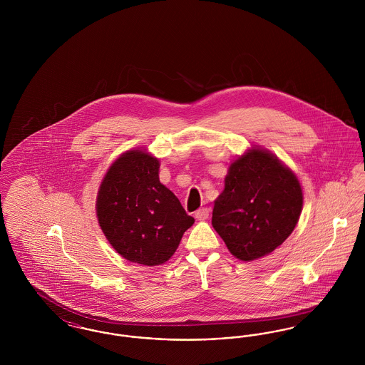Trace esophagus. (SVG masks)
I'll return each mask as SVG.
<instances>
[{
	"label": "esophagus",
	"instance_id": "esophagus-1",
	"mask_svg": "<svg viewBox=\"0 0 365 365\" xmlns=\"http://www.w3.org/2000/svg\"><path fill=\"white\" fill-rule=\"evenodd\" d=\"M195 219L197 220H205L209 217V209L208 208H200L195 212Z\"/></svg>",
	"mask_w": 365,
	"mask_h": 365
}]
</instances>
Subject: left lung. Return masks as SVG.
<instances>
[{
    "mask_svg": "<svg viewBox=\"0 0 365 365\" xmlns=\"http://www.w3.org/2000/svg\"><path fill=\"white\" fill-rule=\"evenodd\" d=\"M302 200L294 173L271 152L252 148L231 163L225 190L215 200L212 226L232 256L257 260L293 232Z\"/></svg>",
    "mask_w": 365,
    "mask_h": 365,
    "instance_id": "1",
    "label": "left lung"
}]
</instances>
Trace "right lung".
<instances>
[{
  "instance_id": "obj_1",
  "label": "right lung",
  "mask_w": 365,
  "mask_h": 365,
  "mask_svg": "<svg viewBox=\"0 0 365 365\" xmlns=\"http://www.w3.org/2000/svg\"><path fill=\"white\" fill-rule=\"evenodd\" d=\"M158 158L133 149L116 158L100 185L98 223L112 247L146 267L173 257L194 219L158 179Z\"/></svg>"
}]
</instances>
